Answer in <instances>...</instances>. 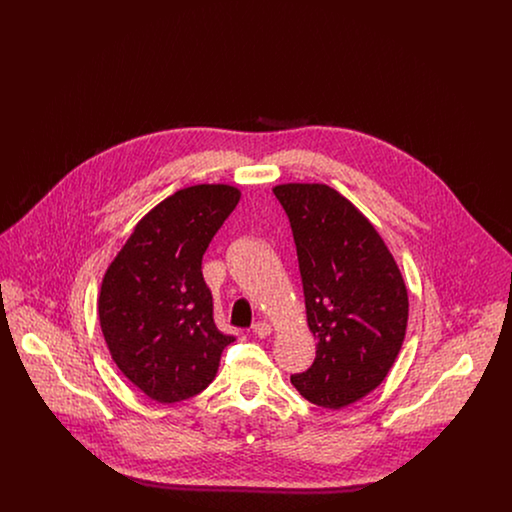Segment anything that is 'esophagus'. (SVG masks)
I'll use <instances>...</instances> for the list:
<instances>
[{
	"instance_id": "esophagus-1",
	"label": "esophagus",
	"mask_w": 512,
	"mask_h": 512,
	"mask_svg": "<svg viewBox=\"0 0 512 512\" xmlns=\"http://www.w3.org/2000/svg\"><path fill=\"white\" fill-rule=\"evenodd\" d=\"M251 332H253L257 338H267V336H270L272 328H270L268 322H255V324L251 326Z\"/></svg>"
}]
</instances>
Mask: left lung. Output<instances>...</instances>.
I'll return each instance as SVG.
<instances>
[{"mask_svg": "<svg viewBox=\"0 0 512 512\" xmlns=\"http://www.w3.org/2000/svg\"><path fill=\"white\" fill-rule=\"evenodd\" d=\"M292 226L315 363L292 374L307 401L341 409L376 390L405 340L409 299L374 226L326 184L276 186Z\"/></svg>", "mask_w": 512, "mask_h": 512, "instance_id": "1", "label": "left lung"}]
</instances>
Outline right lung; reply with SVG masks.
Instances as JSON below:
<instances>
[{
  "label": "right lung",
  "mask_w": 512,
  "mask_h": 512,
  "mask_svg": "<svg viewBox=\"0 0 512 512\" xmlns=\"http://www.w3.org/2000/svg\"><path fill=\"white\" fill-rule=\"evenodd\" d=\"M240 201L224 184L178 190L140 220L101 282L99 324L122 374L159 403L205 390L236 340L213 320L203 253Z\"/></svg>",
  "instance_id": "add662e5"
}]
</instances>
